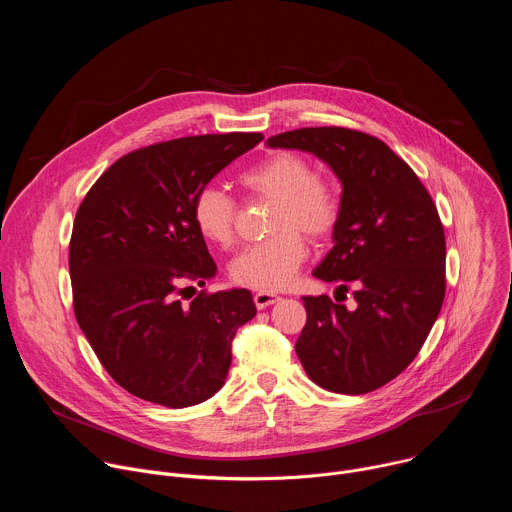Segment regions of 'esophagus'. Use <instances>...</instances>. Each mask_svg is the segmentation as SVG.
Here are the masks:
<instances>
[{"label":"esophagus","instance_id":"obj_1","mask_svg":"<svg viewBox=\"0 0 512 512\" xmlns=\"http://www.w3.org/2000/svg\"><path fill=\"white\" fill-rule=\"evenodd\" d=\"M253 300H255V306H257L259 310H263V308H267V306L279 302V296L273 294V291H257Z\"/></svg>","mask_w":512,"mask_h":512}]
</instances>
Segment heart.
I'll list each match as a JSON object with an SVG mask.
<instances>
[{
  "label": "heart",
  "mask_w": 512,
  "mask_h": 512,
  "mask_svg": "<svg viewBox=\"0 0 512 512\" xmlns=\"http://www.w3.org/2000/svg\"><path fill=\"white\" fill-rule=\"evenodd\" d=\"M239 184L255 196L275 200L265 241L245 247L231 261L235 283L277 291L291 283L308 257L310 239L330 237L342 218L338 186L318 176L316 166L298 152H275L239 174ZM196 231L212 245L229 247L235 241L237 200L216 186H204L192 200Z\"/></svg>",
  "instance_id": "heart-1"
}]
</instances>
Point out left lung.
<instances>
[{"label":"left lung","instance_id":"1","mask_svg":"<svg viewBox=\"0 0 512 512\" xmlns=\"http://www.w3.org/2000/svg\"><path fill=\"white\" fill-rule=\"evenodd\" d=\"M271 148L312 152L342 182L334 247L314 271L354 289V310L304 296L296 342L308 377L326 391L371 393L399 377L421 350L446 296V235L431 194L385 141L348 127H302Z\"/></svg>","mask_w":512,"mask_h":512}]
</instances>
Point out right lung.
Masks as SVG:
<instances>
[{
  "label": "right lung",
  "mask_w": 512,
  "mask_h": 512,
  "mask_svg": "<svg viewBox=\"0 0 512 512\" xmlns=\"http://www.w3.org/2000/svg\"><path fill=\"white\" fill-rule=\"evenodd\" d=\"M261 139L235 131L145 145L107 168L77 210L72 308L111 379L143 401L178 409L212 397L237 330L257 314L249 289L184 294L216 271L192 200Z\"/></svg>",
  "instance_id": "obj_1"
}]
</instances>
